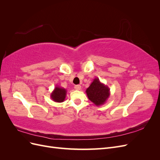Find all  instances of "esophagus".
I'll use <instances>...</instances> for the list:
<instances>
[{
    "mask_svg": "<svg viewBox=\"0 0 160 160\" xmlns=\"http://www.w3.org/2000/svg\"><path fill=\"white\" fill-rule=\"evenodd\" d=\"M81 89V87L80 85H75V89L76 90H80Z\"/></svg>",
    "mask_w": 160,
    "mask_h": 160,
    "instance_id": "esophagus-1",
    "label": "esophagus"
}]
</instances>
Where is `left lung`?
I'll return each mask as SVG.
<instances>
[{
	"label": "left lung",
	"instance_id": "8db88e82",
	"mask_svg": "<svg viewBox=\"0 0 160 160\" xmlns=\"http://www.w3.org/2000/svg\"><path fill=\"white\" fill-rule=\"evenodd\" d=\"M85 92L89 99L96 106L105 104L110 95L109 87L101 83L98 77L93 79Z\"/></svg>",
	"mask_w": 160,
	"mask_h": 160
}]
</instances>
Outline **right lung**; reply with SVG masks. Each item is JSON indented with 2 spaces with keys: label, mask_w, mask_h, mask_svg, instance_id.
I'll return each mask as SVG.
<instances>
[{
  "label": "right lung",
  "mask_w": 160,
  "mask_h": 160,
  "mask_svg": "<svg viewBox=\"0 0 160 160\" xmlns=\"http://www.w3.org/2000/svg\"><path fill=\"white\" fill-rule=\"evenodd\" d=\"M66 95L67 90L65 88H61L59 86H56L51 93V98L55 102L61 103L63 102L65 99Z\"/></svg>",
  "instance_id": "obj_1"
}]
</instances>
